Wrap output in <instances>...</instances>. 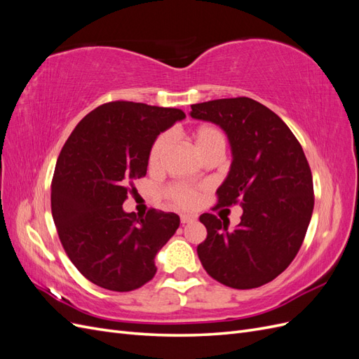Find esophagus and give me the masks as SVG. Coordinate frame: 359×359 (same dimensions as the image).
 <instances>
[{"instance_id": "esophagus-1", "label": "esophagus", "mask_w": 359, "mask_h": 359, "mask_svg": "<svg viewBox=\"0 0 359 359\" xmlns=\"http://www.w3.org/2000/svg\"><path fill=\"white\" fill-rule=\"evenodd\" d=\"M180 217H181V223H184V224H186V223H191V222L196 220V217L190 215V214H181Z\"/></svg>"}]
</instances>
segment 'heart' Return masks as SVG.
I'll return each instance as SVG.
<instances>
[{
	"mask_svg": "<svg viewBox=\"0 0 359 359\" xmlns=\"http://www.w3.org/2000/svg\"><path fill=\"white\" fill-rule=\"evenodd\" d=\"M189 142L191 144L194 153L198 154L201 160L208 156H220L224 153L226 148V136L223 135L222 130L212 126H199L193 128L187 135ZM170 145V139L168 135H160L149 151V166L157 168L160 163L165 158L168 149ZM169 196L173 199L177 205L184 206V208H190L198 201V191L187 187V186H173L169 190Z\"/></svg>",
	"mask_w": 359,
	"mask_h": 359,
	"instance_id": "b5f03b06",
	"label": "heart"
}]
</instances>
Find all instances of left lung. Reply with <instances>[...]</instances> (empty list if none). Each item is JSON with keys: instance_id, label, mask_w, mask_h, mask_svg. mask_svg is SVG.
<instances>
[{"instance_id": "1", "label": "left lung", "mask_w": 359, "mask_h": 359, "mask_svg": "<svg viewBox=\"0 0 359 359\" xmlns=\"http://www.w3.org/2000/svg\"><path fill=\"white\" fill-rule=\"evenodd\" d=\"M190 115L219 126L231 145V169L217 189L215 208L243 206L233 231L214 214L199 217L208 232L198 245L201 264L222 285L262 286L295 259L311 220L313 177L306 154L283 119L248 97L191 104Z\"/></svg>"}]
</instances>
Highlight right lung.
I'll return each mask as SVG.
<instances>
[{
    "mask_svg": "<svg viewBox=\"0 0 359 359\" xmlns=\"http://www.w3.org/2000/svg\"><path fill=\"white\" fill-rule=\"evenodd\" d=\"M186 118L173 107L111 102L76 126L57 160L50 189L53 223L72 264L114 292L144 286L154 257L180 226L175 212H126L128 184L147 175L157 136Z\"/></svg>",
    "mask_w": 359,
    "mask_h": 359,
    "instance_id": "obj_1",
    "label": "right lung"
}]
</instances>
